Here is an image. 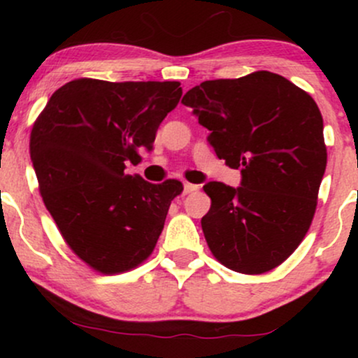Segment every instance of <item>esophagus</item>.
Masks as SVG:
<instances>
[{
    "instance_id": "obj_1",
    "label": "esophagus",
    "mask_w": 358,
    "mask_h": 358,
    "mask_svg": "<svg viewBox=\"0 0 358 358\" xmlns=\"http://www.w3.org/2000/svg\"><path fill=\"white\" fill-rule=\"evenodd\" d=\"M195 190H199V185H193V183H185L183 185V193H185V195H187V193L195 192Z\"/></svg>"
}]
</instances>
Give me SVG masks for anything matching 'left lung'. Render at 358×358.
Wrapping results in <instances>:
<instances>
[{
	"instance_id": "left-lung-1",
	"label": "left lung",
	"mask_w": 358,
	"mask_h": 358,
	"mask_svg": "<svg viewBox=\"0 0 358 358\" xmlns=\"http://www.w3.org/2000/svg\"><path fill=\"white\" fill-rule=\"evenodd\" d=\"M182 102L210 131L217 156L241 168V187H203L202 229L229 269L262 274L286 261L313 220L327 168L323 117L310 94L278 73L205 80Z\"/></svg>"
}]
</instances>
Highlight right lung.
Masks as SVG:
<instances>
[{
    "label": "right lung",
    "instance_id": "obj_1",
    "mask_svg": "<svg viewBox=\"0 0 358 358\" xmlns=\"http://www.w3.org/2000/svg\"><path fill=\"white\" fill-rule=\"evenodd\" d=\"M182 97L180 82L77 79L57 89L35 121L30 156L45 207L73 252L104 274L153 252L178 180L126 173L153 150L159 124Z\"/></svg>",
    "mask_w": 358,
    "mask_h": 358
}]
</instances>
